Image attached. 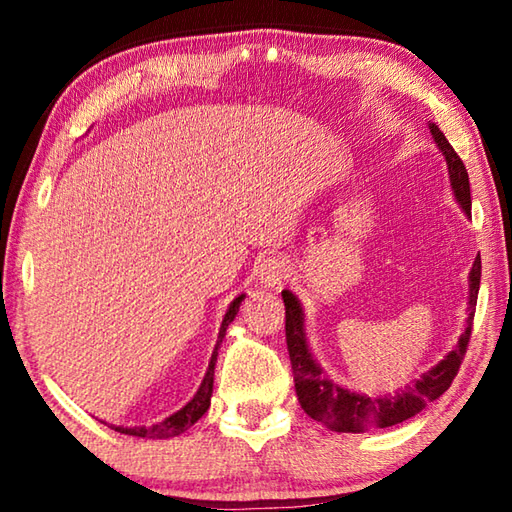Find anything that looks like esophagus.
I'll use <instances>...</instances> for the list:
<instances>
[{
    "mask_svg": "<svg viewBox=\"0 0 512 512\" xmlns=\"http://www.w3.org/2000/svg\"><path fill=\"white\" fill-rule=\"evenodd\" d=\"M288 273L290 268L284 257H275V255L266 257L264 262L257 266L259 281H262L264 288H270V290H281V286H284L290 277Z\"/></svg>",
    "mask_w": 512,
    "mask_h": 512,
    "instance_id": "esophagus-1",
    "label": "esophagus"
}]
</instances>
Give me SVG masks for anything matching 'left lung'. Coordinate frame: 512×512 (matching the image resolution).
I'll return each instance as SVG.
<instances>
[{
	"mask_svg": "<svg viewBox=\"0 0 512 512\" xmlns=\"http://www.w3.org/2000/svg\"><path fill=\"white\" fill-rule=\"evenodd\" d=\"M429 129L444 158H447L449 180L455 200L460 202L466 215H471L469 171H466L462 158L455 154V149L451 147L447 136L440 132V127L429 123ZM480 277L482 262L480 257H477L469 275V317H466V328L460 336L458 345H455V350L444 356L436 367H431L427 374L413 380V385H407L400 394H389L380 398L356 394V391L332 383V380L323 374V369L314 361L308 347L299 299L292 295L290 290L281 292L286 306V343L301 409L306 411L310 418L339 433H365L374 429H385L416 416V413H420L429 402L440 398L444 391L451 387L453 378L458 376V369L462 365V358L471 339L477 292H480Z\"/></svg>",
	"mask_w": 512,
	"mask_h": 512,
	"instance_id": "1",
	"label": "left lung"
}]
</instances>
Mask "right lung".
<instances>
[{
    "mask_svg": "<svg viewBox=\"0 0 512 512\" xmlns=\"http://www.w3.org/2000/svg\"><path fill=\"white\" fill-rule=\"evenodd\" d=\"M244 297L246 295L235 297L231 306H228V310L224 314L220 334H217V345H215V350H213L209 369H206L200 389L195 391V396L187 402V405H184L180 411H176V413H173V416L165 418L162 422L151 424V427H114V431H121V433H125V436H136V438L167 440V438H173V436H180V433H184L189 427H193V424L204 416L206 409H209V405H211L213 374H215V363H217V347H220L224 334H226V328H228V325H231V321L235 319V314L239 312V303L244 301Z\"/></svg>",
    "mask_w": 512,
    "mask_h": 512,
    "instance_id": "1",
    "label": "right lung"
}]
</instances>
